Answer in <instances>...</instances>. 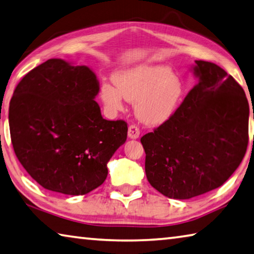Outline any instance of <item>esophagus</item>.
<instances>
[{
	"label": "esophagus",
	"instance_id": "esophagus-1",
	"mask_svg": "<svg viewBox=\"0 0 254 254\" xmlns=\"http://www.w3.org/2000/svg\"><path fill=\"white\" fill-rule=\"evenodd\" d=\"M139 128L136 126V125H130L129 127H128V137H129L130 139H137L139 137Z\"/></svg>",
	"mask_w": 254,
	"mask_h": 254
}]
</instances>
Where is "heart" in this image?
Segmentation results:
<instances>
[{
	"instance_id": "1",
	"label": "heart",
	"mask_w": 254,
	"mask_h": 254,
	"mask_svg": "<svg viewBox=\"0 0 254 254\" xmlns=\"http://www.w3.org/2000/svg\"><path fill=\"white\" fill-rule=\"evenodd\" d=\"M116 87L101 86L100 97L109 111H119L124 98L135 101V113L140 122L161 125L175 113L184 95L183 81L167 65H137L114 74Z\"/></svg>"
}]
</instances>
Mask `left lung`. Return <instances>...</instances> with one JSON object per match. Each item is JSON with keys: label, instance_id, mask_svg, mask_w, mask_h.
I'll return each mask as SVG.
<instances>
[{"label": "left lung", "instance_id": "obj_1", "mask_svg": "<svg viewBox=\"0 0 254 254\" xmlns=\"http://www.w3.org/2000/svg\"><path fill=\"white\" fill-rule=\"evenodd\" d=\"M193 71L196 86L170 119L140 139L149 184L170 198L220 188L248 147L250 110L242 87L212 62L196 60Z\"/></svg>", "mask_w": 254, "mask_h": 254}]
</instances>
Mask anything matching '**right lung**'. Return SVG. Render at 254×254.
Wrapping results in <instances>:
<instances>
[{
    "mask_svg": "<svg viewBox=\"0 0 254 254\" xmlns=\"http://www.w3.org/2000/svg\"><path fill=\"white\" fill-rule=\"evenodd\" d=\"M96 74L50 59L26 73L8 108L13 149L46 190L84 195L104 183L107 163L127 138L124 120L102 118Z\"/></svg>",
    "mask_w": 254,
    "mask_h": 254,
    "instance_id": "1",
    "label": "right lung"
}]
</instances>
